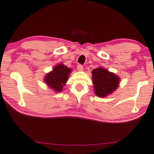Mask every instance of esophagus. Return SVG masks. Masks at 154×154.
<instances>
[{
  "label": "esophagus",
  "instance_id": "34e87169",
  "mask_svg": "<svg viewBox=\"0 0 154 154\" xmlns=\"http://www.w3.org/2000/svg\"><path fill=\"white\" fill-rule=\"evenodd\" d=\"M77 70H78V71H82V69H83V67H82V65H77Z\"/></svg>",
  "mask_w": 154,
  "mask_h": 154
}]
</instances>
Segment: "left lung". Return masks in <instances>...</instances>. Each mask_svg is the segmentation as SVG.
<instances>
[{"mask_svg": "<svg viewBox=\"0 0 154 154\" xmlns=\"http://www.w3.org/2000/svg\"><path fill=\"white\" fill-rule=\"evenodd\" d=\"M91 73L94 92L97 97H105L117 89L120 78L115 74L102 67L93 69Z\"/></svg>", "mask_w": 154, "mask_h": 154, "instance_id": "obj_1", "label": "left lung"}]
</instances>
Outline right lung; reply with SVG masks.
<instances>
[{
	"label": "right lung",
	"instance_id": "right-lung-1",
	"mask_svg": "<svg viewBox=\"0 0 154 154\" xmlns=\"http://www.w3.org/2000/svg\"><path fill=\"white\" fill-rule=\"evenodd\" d=\"M71 71L70 68H68L62 63L56 65L53 67L52 71L47 74L44 79L45 82L55 92H60L63 91V87L67 82Z\"/></svg>",
	"mask_w": 154,
	"mask_h": 154
}]
</instances>
